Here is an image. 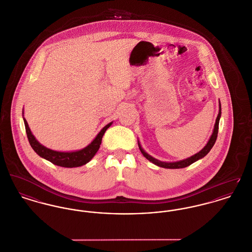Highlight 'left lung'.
<instances>
[{"label": "left lung", "mask_w": 252, "mask_h": 252, "mask_svg": "<svg viewBox=\"0 0 252 252\" xmlns=\"http://www.w3.org/2000/svg\"><path fill=\"white\" fill-rule=\"evenodd\" d=\"M220 105V109H219V114L218 117L216 119V123H215V126H214L213 133L212 135L210 136V139L208 140L207 144L204 146V148L199 151L197 154L192 155L191 157H188L186 159H183V160H180V161H175V162H164V161H160L158 159H156L155 157H153L152 155H149L148 153H146L144 151V149L142 148L140 142L138 141V146H139V149L142 153V155H144L149 161H151L152 163H154L156 166L158 167H161V168H165V169H181V168H185V167H188L190 166L191 164H193L195 161L203 158L205 155H207V154L211 151V149L213 148L214 144L217 140V136H218V131H219V123H220V119L221 116V107H220V102L219 103Z\"/></svg>", "instance_id": "left-lung-1"}]
</instances>
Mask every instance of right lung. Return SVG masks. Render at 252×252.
I'll use <instances>...</instances> for the list:
<instances>
[{
  "label": "right lung",
  "instance_id": "1",
  "mask_svg": "<svg viewBox=\"0 0 252 252\" xmlns=\"http://www.w3.org/2000/svg\"><path fill=\"white\" fill-rule=\"evenodd\" d=\"M23 120L25 123L26 132H27L29 142H30L32 148L33 149V151L40 157L52 162L53 164H55L57 166L64 167V168H76V167H80V166H83L86 163H88L94 157V155L97 154V152L99 149V146L101 144V139H102V136L104 134V132L113 124V122L107 124L97 133L95 139L85 148L78 150V151H74V152H58V151H54V150H51V149L43 146L36 140V138L32 134V130L28 125V122L24 118V109H23Z\"/></svg>",
  "mask_w": 252,
  "mask_h": 252
}]
</instances>
